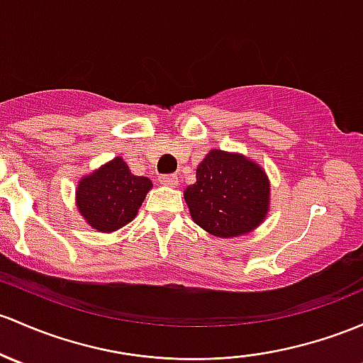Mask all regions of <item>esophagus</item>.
I'll use <instances>...</instances> for the list:
<instances>
[{"mask_svg":"<svg viewBox=\"0 0 363 363\" xmlns=\"http://www.w3.org/2000/svg\"><path fill=\"white\" fill-rule=\"evenodd\" d=\"M160 184L169 186V188H175V186L179 184L177 175H162V177H160Z\"/></svg>","mask_w":363,"mask_h":363,"instance_id":"34e87169","label":"esophagus"}]
</instances>
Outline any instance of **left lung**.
<instances>
[{
    "instance_id": "obj_1",
    "label": "left lung",
    "mask_w": 363,
    "mask_h": 363,
    "mask_svg": "<svg viewBox=\"0 0 363 363\" xmlns=\"http://www.w3.org/2000/svg\"><path fill=\"white\" fill-rule=\"evenodd\" d=\"M269 179L242 152L211 150L196 167V182L184 189L191 219L217 238L249 235L269 212Z\"/></svg>"
}]
</instances>
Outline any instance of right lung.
<instances>
[{"label":"right lung","instance_id":"right-lung-1","mask_svg":"<svg viewBox=\"0 0 363 363\" xmlns=\"http://www.w3.org/2000/svg\"><path fill=\"white\" fill-rule=\"evenodd\" d=\"M152 188L147 177L133 175L121 156L83 175L76 188V208L90 228L113 233L135 219Z\"/></svg>","mask_w":363,"mask_h":363}]
</instances>
